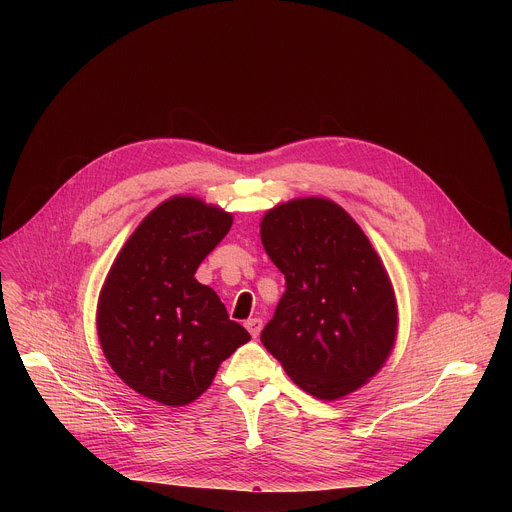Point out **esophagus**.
<instances>
[{
  "label": "esophagus",
  "instance_id": "34e87169",
  "mask_svg": "<svg viewBox=\"0 0 512 512\" xmlns=\"http://www.w3.org/2000/svg\"><path fill=\"white\" fill-rule=\"evenodd\" d=\"M245 326H247L249 334H251L253 338H257L259 332H261V328H263V320H261V318H249V320L245 322Z\"/></svg>",
  "mask_w": 512,
  "mask_h": 512
}]
</instances>
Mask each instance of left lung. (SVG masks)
<instances>
[{
  "label": "left lung",
  "instance_id": "left-lung-1",
  "mask_svg": "<svg viewBox=\"0 0 512 512\" xmlns=\"http://www.w3.org/2000/svg\"><path fill=\"white\" fill-rule=\"evenodd\" d=\"M261 243L285 291L263 346L306 393L334 401L379 373L397 336L389 275L352 216L326 198H296L263 216Z\"/></svg>",
  "mask_w": 512,
  "mask_h": 512
}]
</instances>
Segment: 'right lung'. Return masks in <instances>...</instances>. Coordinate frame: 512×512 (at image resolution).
Wrapping results in <instances>:
<instances>
[{
	"label": "right lung",
	"instance_id": "obj_1",
	"mask_svg": "<svg viewBox=\"0 0 512 512\" xmlns=\"http://www.w3.org/2000/svg\"><path fill=\"white\" fill-rule=\"evenodd\" d=\"M233 214L174 196L143 218L99 296L97 332L111 369L135 393L180 407L198 399L249 332L194 273Z\"/></svg>",
	"mask_w": 512,
	"mask_h": 512
}]
</instances>
